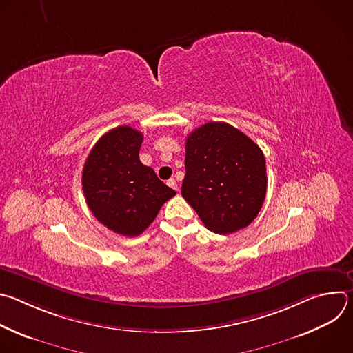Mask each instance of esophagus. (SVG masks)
I'll return each instance as SVG.
<instances>
[{"label": "esophagus", "instance_id": "obj_1", "mask_svg": "<svg viewBox=\"0 0 353 353\" xmlns=\"http://www.w3.org/2000/svg\"><path fill=\"white\" fill-rule=\"evenodd\" d=\"M168 185H170L173 190H179V187H177V181L174 180V179H170V180H168Z\"/></svg>", "mask_w": 353, "mask_h": 353}]
</instances>
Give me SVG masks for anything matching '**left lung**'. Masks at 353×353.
Returning a JSON list of instances; mask_svg holds the SVG:
<instances>
[{
  "label": "left lung",
  "instance_id": "8db88e82",
  "mask_svg": "<svg viewBox=\"0 0 353 353\" xmlns=\"http://www.w3.org/2000/svg\"><path fill=\"white\" fill-rule=\"evenodd\" d=\"M181 195L211 232H237L256 219L267 192L260 146L228 123H207L185 138Z\"/></svg>",
  "mask_w": 353,
  "mask_h": 353
}]
</instances>
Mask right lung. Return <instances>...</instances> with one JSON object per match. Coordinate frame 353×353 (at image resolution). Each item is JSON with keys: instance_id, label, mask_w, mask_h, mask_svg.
Segmentation results:
<instances>
[{"instance_id": "add662e5", "label": "right lung", "mask_w": 353, "mask_h": 353, "mask_svg": "<svg viewBox=\"0 0 353 353\" xmlns=\"http://www.w3.org/2000/svg\"><path fill=\"white\" fill-rule=\"evenodd\" d=\"M143 135L128 125L110 130L88 155L82 188L93 216L108 229L134 237L152 223L176 191L139 161Z\"/></svg>"}]
</instances>
